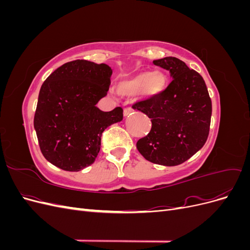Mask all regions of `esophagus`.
<instances>
[{"label":"esophagus","mask_w":250,"mask_h":250,"mask_svg":"<svg viewBox=\"0 0 250 250\" xmlns=\"http://www.w3.org/2000/svg\"><path fill=\"white\" fill-rule=\"evenodd\" d=\"M132 112H133V108H131V107H126V108L124 109V116H125V117L129 116V115H131Z\"/></svg>","instance_id":"34e87169"}]
</instances>
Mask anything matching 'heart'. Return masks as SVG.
<instances>
[{"label": "heart", "mask_w": 250, "mask_h": 250, "mask_svg": "<svg viewBox=\"0 0 250 250\" xmlns=\"http://www.w3.org/2000/svg\"><path fill=\"white\" fill-rule=\"evenodd\" d=\"M167 77L160 71H143L118 83V93L125 97L141 95L144 98H153L162 94L167 86Z\"/></svg>", "instance_id": "heart-1"}]
</instances>
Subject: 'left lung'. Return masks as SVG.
Returning a JSON list of instances; mask_svg holds the SVG:
<instances>
[{
  "mask_svg": "<svg viewBox=\"0 0 250 250\" xmlns=\"http://www.w3.org/2000/svg\"><path fill=\"white\" fill-rule=\"evenodd\" d=\"M170 72L172 81L162 94L132 105L151 119L150 132L137 143L147 161L163 166L185 163L206 144L211 100L201 75L176 57L154 60Z\"/></svg>",
  "mask_w": 250,
  "mask_h": 250,
  "instance_id": "1",
  "label": "left lung"
}]
</instances>
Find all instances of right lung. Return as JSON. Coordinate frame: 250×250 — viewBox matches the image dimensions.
I'll return each mask as SVG.
<instances>
[{
  "instance_id": "right-lung-1",
  "label": "right lung",
  "mask_w": 250,
  "mask_h": 250,
  "mask_svg": "<svg viewBox=\"0 0 250 250\" xmlns=\"http://www.w3.org/2000/svg\"><path fill=\"white\" fill-rule=\"evenodd\" d=\"M112 70L105 63L78 59L59 66L44 80L34 115L42 155L64 171L92 165L99 153L103 131L123 120V109L96 106L107 95Z\"/></svg>"
}]
</instances>
